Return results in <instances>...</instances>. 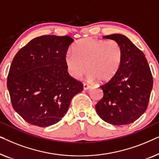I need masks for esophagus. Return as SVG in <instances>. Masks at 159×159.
<instances>
[{
  "mask_svg": "<svg viewBox=\"0 0 159 159\" xmlns=\"http://www.w3.org/2000/svg\"><path fill=\"white\" fill-rule=\"evenodd\" d=\"M90 85H89L88 84H86V83H84L83 84V89L84 90H88L89 88H90Z\"/></svg>",
  "mask_w": 159,
  "mask_h": 159,
  "instance_id": "esophagus-1",
  "label": "esophagus"
}]
</instances>
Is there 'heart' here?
Masks as SVG:
<instances>
[{
  "label": "heart",
  "mask_w": 159,
  "mask_h": 159,
  "mask_svg": "<svg viewBox=\"0 0 159 159\" xmlns=\"http://www.w3.org/2000/svg\"><path fill=\"white\" fill-rule=\"evenodd\" d=\"M73 52L65 56V64L69 75L80 79L89 70V80L106 82L118 72L123 61V48L118 41L93 38L80 40Z\"/></svg>",
  "instance_id": "obj_1"
}]
</instances>
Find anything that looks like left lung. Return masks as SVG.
Masks as SVG:
<instances>
[{"instance_id":"1","label":"left lung","mask_w":159,"mask_h":159,"mask_svg":"<svg viewBox=\"0 0 159 159\" xmlns=\"http://www.w3.org/2000/svg\"><path fill=\"white\" fill-rule=\"evenodd\" d=\"M123 48L121 66L116 75L102 84L103 96L95 106L98 116L113 125L134 122L146 111L153 88V77L145 54L120 34L104 36Z\"/></svg>"}]
</instances>
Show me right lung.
Segmentation results:
<instances>
[{"mask_svg":"<svg viewBox=\"0 0 159 159\" xmlns=\"http://www.w3.org/2000/svg\"><path fill=\"white\" fill-rule=\"evenodd\" d=\"M74 40L43 35L17 52L7 78L12 106L30 125L45 127L61 120L83 84L69 75L65 56Z\"/></svg>","mask_w":159,"mask_h":159,"instance_id":"obj_1","label":"right lung"}]
</instances>
